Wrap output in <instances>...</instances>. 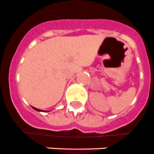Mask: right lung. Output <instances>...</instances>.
<instances>
[{
  "label": "right lung",
  "mask_w": 154,
  "mask_h": 154,
  "mask_svg": "<svg viewBox=\"0 0 154 154\" xmlns=\"http://www.w3.org/2000/svg\"><path fill=\"white\" fill-rule=\"evenodd\" d=\"M32 107L35 110H36V111H44V110H40V109H37V108H35V107H33V106H32Z\"/></svg>",
  "instance_id": "obj_1"
}]
</instances>
